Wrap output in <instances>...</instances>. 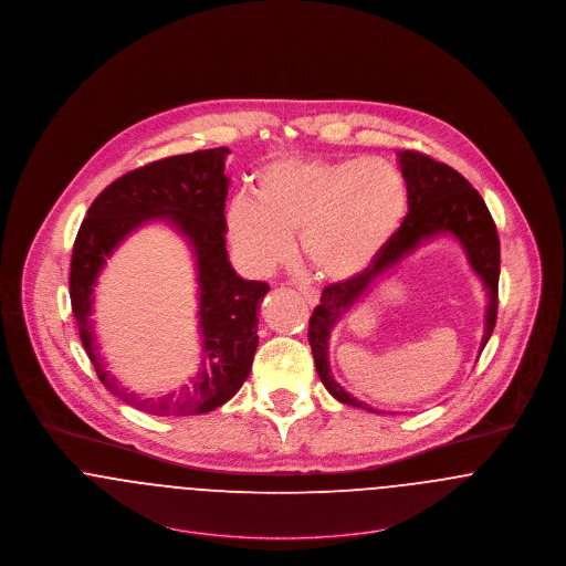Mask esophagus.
Masks as SVG:
<instances>
[{
    "label": "esophagus",
    "instance_id": "esophagus-1",
    "mask_svg": "<svg viewBox=\"0 0 566 566\" xmlns=\"http://www.w3.org/2000/svg\"><path fill=\"white\" fill-rule=\"evenodd\" d=\"M301 291V297H303V301L310 305V307H314L316 303H318V293L314 291V289H307V286H303V289H300Z\"/></svg>",
    "mask_w": 566,
    "mask_h": 566
}]
</instances>
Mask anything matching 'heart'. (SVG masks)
I'll return each instance as SVG.
<instances>
[{
	"label": "heart",
	"instance_id": "heart-1",
	"mask_svg": "<svg viewBox=\"0 0 566 566\" xmlns=\"http://www.w3.org/2000/svg\"><path fill=\"white\" fill-rule=\"evenodd\" d=\"M252 192L231 202L227 231L256 273L280 265L300 233L301 259L318 277H357L408 211L406 179L385 158H277L256 172Z\"/></svg>",
	"mask_w": 566,
	"mask_h": 566
}]
</instances>
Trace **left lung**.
Here are the masks:
<instances>
[{"label":"left lung","mask_w":566,"mask_h":566,"mask_svg":"<svg viewBox=\"0 0 566 566\" xmlns=\"http://www.w3.org/2000/svg\"><path fill=\"white\" fill-rule=\"evenodd\" d=\"M399 168L408 186V213L380 252V256L357 277L337 282L323 291L321 303L310 316L307 339L314 355V366L333 398L342 403L366 408L376 412L361 399L350 396L333 378L329 367V335L350 307L367 295L369 286L380 280L387 271L412 254L423 241L438 234H451L462 245L472 271L481 277L488 293L485 310V333L481 350L496 327L499 312L500 241L496 224L481 195L468 184L455 168L436 163L419 151H399Z\"/></svg>","instance_id":"left-lung-1"}]
</instances>
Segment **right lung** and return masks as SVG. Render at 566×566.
<instances>
[{"mask_svg": "<svg viewBox=\"0 0 566 566\" xmlns=\"http://www.w3.org/2000/svg\"><path fill=\"white\" fill-rule=\"evenodd\" d=\"M227 147L170 156L134 168L106 186L83 220L72 248L70 301L87 357L102 385L122 401L156 417H192L233 398L250 376L259 346L265 282L237 275L227 252ZM163 219L187 237L198 259L201 364L179 392L138 397L105 369L93 332V289L105 259L136 228Z\"/></svg>", "mask_w": 566, "mask_h": 566, "instance_id": "add662e5", "label": "right lung"}]
</instances>
